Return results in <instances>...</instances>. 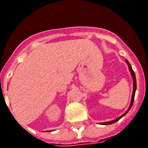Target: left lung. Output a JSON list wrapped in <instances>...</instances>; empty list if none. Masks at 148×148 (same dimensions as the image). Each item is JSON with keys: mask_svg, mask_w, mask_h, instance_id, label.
Segmentation results:
<instances>
[{"mask_svg": "<svg viewBox=\"0 0 148 148\" xmlns=\"http://www.w3.org/2000/svg\"><path fill=\"white\" fill-rule=\"evenodd\" d=\"M125 61L127 62V64H128V67H129V70H130V73H131V75L132 77H133V94H132V99H131V102H130V107H129V108H128L127 110L125 112V113L123 115H121V116H119V118H117L115 120H113V121H107V122H103L101 123V125H110V124H113V123L116 122L117 121H119V120L120 119H121L124 116H125V115L127 114V113H128V111L130 110V108H131L132 105H133V101H134V97H135V93H136V75H135V73H134V71L133 70V69H132V66L131 65H130V64L129 62H128L127 60H125Z\"/></svg>", "mask_w": 148, "mask_h": 148, "instance_id": "1", "label": "left lung"}]
</instances>
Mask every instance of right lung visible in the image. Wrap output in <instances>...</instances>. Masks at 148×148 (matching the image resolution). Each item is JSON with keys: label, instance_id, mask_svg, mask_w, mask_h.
Instances as JSON below:
<instances>
[{"label": "right lung", "instance_id": "1", "mask_svg": "<svg viewBox=\"0 0 148 148\" xmlns=\"http://www.w3.org/2000/svg\"><path fill=\"white\" fill-rule=\"evenodd\" d=\"M49 131H50V130H49Z\"/></svg>", "mask_w": 148, "mask_h": 148}]
</instances>
